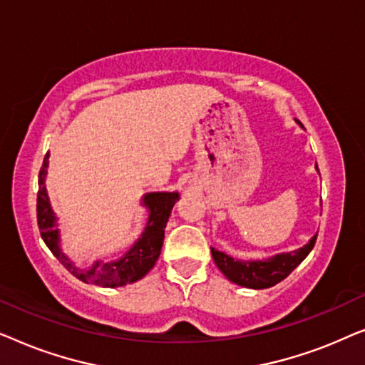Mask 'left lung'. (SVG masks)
Here are the masks:
<instances>
[{
  "instance_id": "1",
  "label": "left lung",
  "mask_w": 365,
  "mask_h": 365,
  "mask_svg": "<svg viewBox=\"0 0 365 365\" xmlns=\"http://www.w3.org/2000/svg\"><path fill=\"white\" fill-rule=\"evenodd\" d=\"M316 239L317 234L297 251L276 254L274 257L264 259V261H239V259L227 256L214 247H211V252L219 271L231 282L249 289H267L284 281L307 257V254L312 251L314 244H316Z\"/></svg>"
}]
</instances>
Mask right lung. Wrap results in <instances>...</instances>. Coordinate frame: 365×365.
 I'll use <instances>...</instances> for the list:
<instances>
[{"label": "right lung", "mask_w": 365, "mask_h": 365, "mask_svg": "<svg viewBox=\"0 0 365 365\" xmlns=\"http://www.w3.org/2000/svg\"><path fill=\"white\" fill-rule=\"evenodd\" d=\"M48 159L49 153L44 156L41 171H39L36 214L39 232H41L43 241L46 242L49 251L59 259V262H61L74 277H78L79 281L86 284H96V286L101 287H119L126 286V284L136 282L139 279L146 276V274L154 267V264H156L159 254H161L164 229H166L168 219L171 216L173 206L179 199V194H144L143 206L148 207L149 217L141 237L134 242V246L129 249L121 259H118V261H96L89 267H79L61 251V246H59V229L56 224V216H54L51 204H49L46 184H44V179H46L48 173Z\"/></svg>", "instance_id": "obj_1"}]
</instances>
